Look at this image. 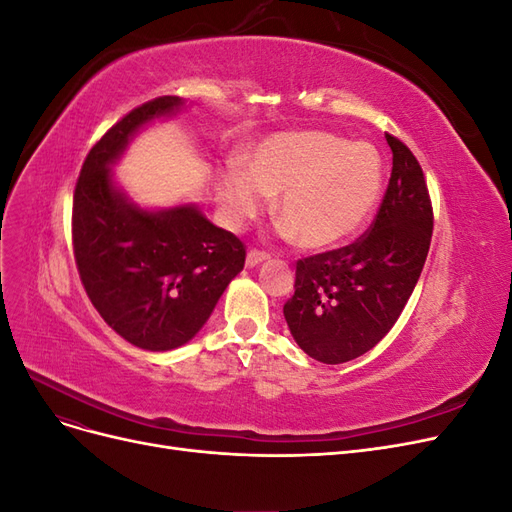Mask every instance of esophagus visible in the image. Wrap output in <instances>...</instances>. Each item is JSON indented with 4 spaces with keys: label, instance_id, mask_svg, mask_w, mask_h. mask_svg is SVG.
<instances>
[{
    "label": "esophagus",
    "instance_id": "obj_1",
    "mask_svg": "<svg viewBox=\"0 0 512 512\" xmlns=\"http://www.w3.org/2000/svg\"><path fill=\"white\" fill-rule=\"evenodd\" d=\"M267 258H269L267 252H262V250H250V252H247L245 265H247V267H258L260 262H265Z\"/></svg>",
    "mask_w": 512,
    "mask_h": 512
}]
</instances>
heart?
<instances>
[{
    "label": "heart",
    "instance_id": "1",
    "mask_svg": "<svg viewBox=\"0 0 512 512\" xmlns=\"http://www.w3.org/2000/svg\"><path fill=\"white\" fill-rule=\"evenodd\" d=\"M277 198L284 230L307 250H329L359 232L382 194V162L365 143L329 132H282L260 141L247 168L230 162L218 196L230 224H241Z\"/></svg>",
    "mask_w": 512,
    "mask_h": 512
}]
</instances>
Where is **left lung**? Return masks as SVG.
Segmentation results:
<instances>
[{"instance_id":"left-lung-1","label":"left lung","mask_w":512,"mask_h":512,"mask_svg":"<svg viewBox=\"0 0 512 512\" xmlns=\"http://www.w3.org/2000/svg\"><path fill=\"white\" fill-rule=\"evenodd\" d=\"M393 170L371 226L354 243L297 260L284 316L294 342L320 363H346L393 329L421 277L433 207L414 153L386 132Z\"/></svg>"}]
</instances>
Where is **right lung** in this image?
<instances>
[{"label": "right lung", "instance_id": "right-lung-1", "mask_svg": "<svg viewBox=\"0 0 512 512\" xmlns=\"http://www.w3.org/2000/svg\"><path fill=\"white\" fill-rule=\"evenodd\" d=\"M179 96L153 98L89 149L72 200L74 260L89 301L136 348L164 352L203 329L243 265L245 245L196 207L143 211L115 190L111 166L147 121L175 113Z\"/></svg>", "mask_w": 512, "mask_h": 512}]
</instances>
